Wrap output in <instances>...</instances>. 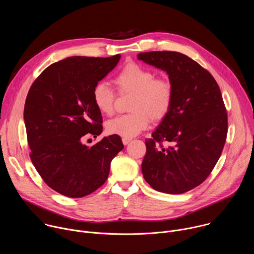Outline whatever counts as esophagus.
Masks as SVG:
<instances>
[{
    "label": "esophagus",
    "instance_id": "34e87169",
    "mask_svg": "<svg viewBox=\"0 0 254 254\" xmlns=\"http://www.w3.org/2000/svg\"><path fill=\"white\" fill-rule=\"evenodd\" d=\"M130 140H131V138H129V137H123V143L125 145H127Z\"/></svg>",
    "mask_w": 254,
    "mask_h": 254
}]
</instances>
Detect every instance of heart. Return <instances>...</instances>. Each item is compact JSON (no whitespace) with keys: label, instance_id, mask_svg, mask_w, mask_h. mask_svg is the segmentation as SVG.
<instances>
[{"label":"heart","instance_id":"obj_1","mask_svg":"<svg viewBox=\"0 0 254 254\" xmlns=\"http://www.w3.org/2000/svg\"><path fill=\"white\" fill-rule=\"evenodd\" d=\"M116 87L120 94H132L129 104L131 113L110 120L107 131L124 137H132L146 129L150 119L154 122L163 120L170 113L174 103L173 83L136 63L127 64L115 76ZM93 102L104 115L111 116L115 111L117 95L105 81L97 82L93 89Z\"/></svg>","mask_w":254,"mask_h":254}]
</instances>
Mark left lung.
Instances as JSON below:
<instances>
[{"label": "left lung", "instance_id": "8db88e82", "mask_svg": "<svg viewBox=\"0 0 254 254\" xmlns=\"http://www.w3.org/2000/svg\"><path fill=\"white\" fill-rule=\"evenodd\" d=\"M137 59L165 70L175 92L170 113L145 139L143 178L157 191L187 192L207 179L226 140L219 87L207 69L184 54L155 51L139 53Z\"/></svg>", "mask_w": 254, "mask_h": 254}]
</instances>
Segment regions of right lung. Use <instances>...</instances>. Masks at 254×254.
<instances>
[{
  "label": "right lung",
  "instance_id": "right-lung-1",
  "mask_svg": "<svg viewBox=\"0 0 254 254\" xmlns=\"http://www.w3.org/2000/svg\"><path fill=\"white\" fill-rule=\"evenodd\" d=\"M120 59L66 58L49 65L28 93L24 120L31 160L43 181L63 195L82 197L101 188L112 159L124 148L117 134L91 147L82 143L84 137L103 131L92 93Z\"/></svg>",
  "mask_w": 254,
  "mask_h": 254
}]
</instances>
